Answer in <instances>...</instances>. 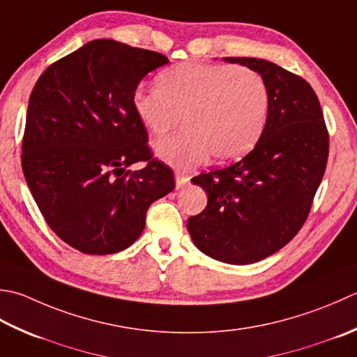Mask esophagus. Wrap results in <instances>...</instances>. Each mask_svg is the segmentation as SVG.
I'll use <instances>...</instances> for the list:
<instances>
[{"label":"esophagus","instance_id":"obj_1","mask_svg":"<svg viewBox=\"0 0 357 357\" xmlns=\"http://www.w3.org/2000/svg\"><path fill=\"white\" fill-rule=\"evenodd\" d=\"M174 178H176V188H183L188 183V179H190L184 173H176V176Z\"/></svg>","mask_w":357,"mask_h":357}]
</instances>
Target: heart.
Listing matches in <instances>:
<instances>
[{"mask_svg": "<svg viewBox=\"0 0 357 357\" xmlns=\"http://www.w3.org/2000/svg\"><path fill=\"white\" fill-rule=\"evenodd\" d=\"M132 109L144 127L162 136L184 117L187 130L160 139L159 158L190 169L212 156L241 158L261 137L269 116V89L260 73L229 63L183 61L158 75V88L139 86Z\"/></svg>", "mask_w": 357, "mask_h": 357, "instance_id": "b5f03b06", "label": "heart"}]
</instances>
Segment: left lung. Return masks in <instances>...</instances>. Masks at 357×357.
<instances>
[{"label":"left lung","instance_id":"8db88e82","mask_svg":"<svg viewBox=\"0 0 357 357\" xmlns=\"http://www.w3.org/2000/svg\"><path fill=\"white\" fill-rule=\"evenodd\" d=\"M222 60L263 75L268 123L246 156L192 179L208 201L187 229L201 252L249 264L275 254L305 225L326 169L330 135L317 96L302 77L261 59Z\"/></svg>","mask_w":357,"mask_h":357}]
</instances>
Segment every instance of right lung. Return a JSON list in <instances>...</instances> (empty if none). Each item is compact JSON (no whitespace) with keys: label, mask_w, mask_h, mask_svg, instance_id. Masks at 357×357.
Masks as SVG:
<instances>
[{"label":"right lung","mask_w":357,"mask_h":357,"mask_svg":"<svg viewBox=\"0 0 357 357\" xmlns=\"http://www.w3.org/2000/svg\"><path fill=\"white\" fill-rule=\"evenodd\" d=\"M165 55L100 38L52 63L29 97L21 145L26 183L69 246L107 255L131 246L153 201L174 188L153 156L132 93ZM145 162L141 171L128 167Z\"/></svg>","instance_id":"right-lung-1"}]
</instances>
